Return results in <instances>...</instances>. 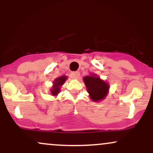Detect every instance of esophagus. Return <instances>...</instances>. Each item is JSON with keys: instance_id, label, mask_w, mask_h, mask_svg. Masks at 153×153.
Returning <instances> with one entry per match:
<instances>
[{"instance_id": "1", "label": "esophagus", "mask_w": 153, "mask_h": 153, "mask_svg": "<svg viewBox=\"0 0 153 153\" xmlns=\"http://www.w3.org/2000/svg\"><path fill=\"white\" fill-rule=\"evenodd\" d=\"M71 76L72 78L73 79H78L79 77H80V73L78 71H75V72H72Z\"/></svg>"}]
</instances>
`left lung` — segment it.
Segmentation results:
<instances>
[{
  "label": "left lung",
  "instance_id": "obj_1",
  "mask_svg": "<svg viewBox=\"0 0 153 153\" xmlns=\"http://www.w3.org/2000/svg\"><path fill=\"white\" fill-rule=\"evenodd\" d=\"M89 96L94 101H99L104 99L108 93L109 85L101 80L96 74H92L83 78Z\"/></svg>",
  "mask_w": 153,
  "mask_h": 153
}]
</instances>
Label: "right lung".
Wrapping results in <instances>:
<instances>
[{"label": "right lung", "mask_w": 153, "mask_h": 153, "mask_svg": "<svg viewBox=\"0 0 153 153\" xmlns=\"http://www.w3.org/2000/svg\"><path fill=\"white\" fill-rule=\"evenodd\" d=\"M67 80V77L65 75H62V76L59 77L57 79L54 80L53 82V86L51 88L50 92L52 96H57L59 94V90H60V86L64 84V82H65Z\"/></svg>", "instance_id": "obj_1"}]
</instances>
